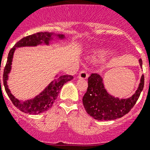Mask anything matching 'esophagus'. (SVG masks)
I'll return each mask as SVG.
<instances>
[{
  "mask_svg": "<svg viewBox=\"0 0 150 150\" xmlns=\"http://www.w3.org/2000/svg\"><path fill=\"white\" fill-rule=\"evenodd\" d=\"M79 79H88V72L86 71V70H85V69H82L80 72H79Z\"/></svg>",
  "mask_w": 150,
  "mask_h": 150,
  "instance_id": "obj_1",
  "label": "esophagus"
}]
</instances>
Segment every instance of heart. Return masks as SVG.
Instances as JSON below:
<instances>
[{
  "instance_id": "1",
  "label": "heart",
  "mask_w": 150,
  "mask_h": 150,
  "mask_svg": "<svg viewBox=\"0 0 150 150\" xmlns=\"http://www.w3.org/2000/svg\"><path fill=\"white\" fill-rule=\"evenodd\" d=\"M98 54V56L100 58H103L107 55V52L106 51H104V50H100V51H98L97 52Z\"/></svg>"
}]
</instances>
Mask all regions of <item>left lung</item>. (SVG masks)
<instances>
[{"label": "left lung", "instance_id": "left-lung-1", "mask_svg": "<svg viewBox=\"0 0 150 150\" xmlns=\"http://www.w3.org/2000/svg\"><path fill=\"white\" fill-rule=\"evenodd\" d=\"M139 61L142 66V59ZM88 84V89L82 98L86 112L96 120H111L128 114L135 105L143 89L144 75H142L135 94L127 99H119L108 94L104 88L100 75L97 73H92L89 76Z\"/></svg>", "mask_w": 150, "mask_h": 150}]
</instances>
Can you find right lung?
Returning a JSON list of instances; mask_svg holds the SVG:
<instances>
[{
    "label": "right lung",
    "mask_w": 150,
    "mask_h": 150,
    "mask_svg": "<svg viewBox=\"0 0 150 150\" xmlns=\"http://www.w3.org/2000/svg\"><path fill=\"white\" fill-rule=\"evenodd\" d=\"M59 37L61 39L64 38L63 35H59ZM51 40V33L46 32H39L34 34L25 36L23 38L19 40L17 43L15 44L8 53L7 61L3 74V83L4 86L5 91L8 95L9 98L11 99L13 104L17 109L21 111L30 114H38L40 113H43L52 108L53 102L55 101L57 96L59 94V91L61 90L62 87L63 86L65 83L67 81H71L73 79L72 75H62L60 77L55 79L53 81L50 83L49 86L42 91L38 96H36L34 99L26 100L25 102H21V100H17L11 94L7 85V80L8 77V73L11 71V62L13 58V52L16 47L20 46H36L38 44H41L42 42L48 44ZM1 70V69H0ZM1 85V80H0Z\"/></svg>",
    "instance_id": "right-lung-1"
}]
</instances>
